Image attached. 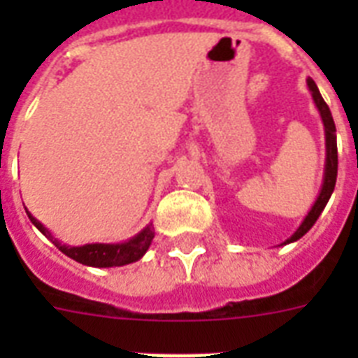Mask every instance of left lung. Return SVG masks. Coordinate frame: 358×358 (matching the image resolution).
Instances as JSON below:
<instances>
[{
  "instance_id": "8db88e82",
  "label": "left lung",
  "mask_w": 358,
  "mask_h": 358,
  "mask_svg": "<svg viewBox=\"0 0 358 358\" xmlns=\"http://www.w3.org/2000/svg\"><path fill=\"white\" fill-rule=\"evenodd\" d=\"M308 89L312 91V96H314V102H316L317 109H320V113H322L323 119V126H325V141H327V163H325V180H323V187L322 193L317 196L316 204L312 206V210L308 212L306 219L303 221L297 232H295L292 238L286 241V243H292L295 239L303 238V236L308 232V230L314 227V223L320 217V213L323 212V208L329 202L331 195H333L334 191V184H336V174H338V148H336V126H334L333 115H331V109L325 103V100L322 98L320 91H317L316 83L314 80H308Z\"/></svg>"
}]
</instances>
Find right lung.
<instances>
[{
  "mask_svg": "<svg viewBox=\"0 0 358 358\" xmlns=\"http://www.w3.org/2000/svg\"><path fill=\"white\" fill-rule=\"evenodd\" d=\"M27 215H29L31 223L35 224L42 234L52 239L53 243H55V247H57L61 252L70 256L72 260L80 262V264H85V266L113 267V266H126V264H131V262L139 260L141 256L145 255L146 249L150 247L152 238H154L152 227L148 224L141 234L135 236L134 239H129L128 243H122V245L91 243V245H83V247H66V245L59 243L57 239H53L52 234H50V232H48V230L44 229V227H42V224L38 223V221H36L29 212H27Z\"/></svg>",
  "mask_w": 358,
  "mask_h": 358,
  "instance_id": "obj_1",
  "label": "right lung"
}]
</instances>
